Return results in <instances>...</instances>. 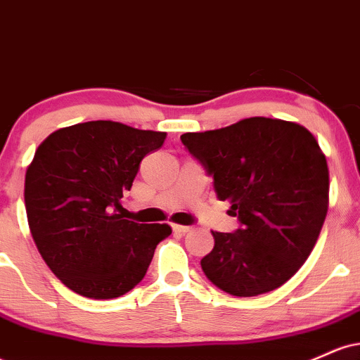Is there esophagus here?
Here are the masks:
<instances>
[{
	"label": "esophagus",
	"mask_w": 360,
	"mask_h": 360,
	"mask_svg": "<svg viewBox=\"0 0 360 360\" xmlns=\"http://www.w3.org/2000/svg\"><path fill=\"white\" fill-rule=\"evenodd\" d=\"M172 230H174V232H177V233H186V232H189V230H191V226L177 225V223H174V225H172Z\"/></svg>",
	"instance_id": "esophagus-1"
}]
</instances>
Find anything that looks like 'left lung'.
I'll list each match as a JSON object with an SVG mask.
<instances>
[{
	"mask_svg": "<svg viewBox=\"0 0 360 360\" xmlns=\"http://www.w3.org/2000/svg\"><path fill=\"white\" fill-rule=\"evenodd\" d=\"M181 140L240 221L233 233L212 230L206 278L233 296L283 286L311 254L328 212V166L315 135L300 123L252 117Z\"/></svg>",
	"mask_w": 360,
	"mask_h": 360,
	"instance_id": "8db88e82",
	"label": "left lung"
}]
</instances>
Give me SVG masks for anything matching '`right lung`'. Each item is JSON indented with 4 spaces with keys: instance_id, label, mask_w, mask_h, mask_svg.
Segmentation results:
<instances>
[{
    "instance_id": "obj_1",
    "label": "right lung",
    "mask_w": 360,
    "mask_h": 360,
    "mask_svg": "<svg viewBox=\"0 0 360 360\" xmlns=\"http://www.w3.org/2000/svg\"><path fill=\"white\" fill-rule=\"evenodd\" d=\"M166 131L111 120L59 128L40 143L25 174V208L40 255L84 298L111 300L143 279L167 223L125 220L120 200L142 159Z\"/></svg>"
}]
</instances>
